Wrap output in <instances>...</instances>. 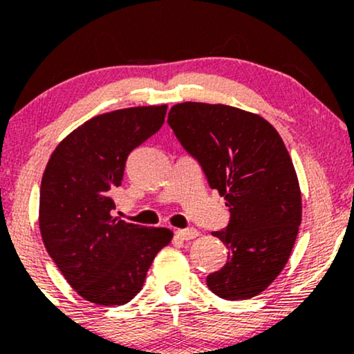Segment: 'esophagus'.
I'll return each instance as SVG.
<instances>
[{
	"label": "esophagus",
	"instance_id": "1",
	"mask_svg": "<svg viewBox=\"0 0 354 354\" xmlns=\"http://www.w3.org/2000/svg\"><path fill=\"white\" fill-rule=\"evenodd\" d=\"M176 236L180 239H194L200 236V231L194 228H188V230H178Z\"/></svg>",
	"mask_w": 354,
	"mask_h": 354
}]
</instances>
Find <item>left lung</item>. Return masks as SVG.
Returning a JSON list of instances; mask_svg holds the SVG:
<instances>
[{
  "label": "left lung",
  "mask_w": 354,
  "mask_h": 354,
  "mask_svg": "<svg viewBox=\"0 0 354 354\" xmlns=\"http://www.w3.org/2000/svg\"><path fill=\"white\" fill-rule=\"evenodd\" d=\"M168 124L231 213L228 228L213 233L228 261L208 288L230 301L258 296L286 266L301 225V189L281 136L254 113L194 101L174 104Z\"/></svg>",
  "instance_id": "8db88e82"
}]
</instances>
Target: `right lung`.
<instances>
[{
    "instance_id": "obj_1",
    "label": "right lung",
    "mask_w": 354,
    "mask_h": 354,
    "mask_svg": "<svg viewBox=\"0 0 354 354\" xmlns=\"http://www.w3.org/2000/svg\"><path fill=\"white\" fill-rule=\"evenodd\" d=\"M166 104L116 109L83 123L53 151L39 189V231L48 254L89 303L121 306L140 293L168 228L111 216L128 154L165 123Z\"/></svg>"
}]
</instances>
